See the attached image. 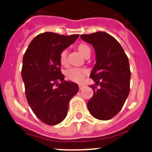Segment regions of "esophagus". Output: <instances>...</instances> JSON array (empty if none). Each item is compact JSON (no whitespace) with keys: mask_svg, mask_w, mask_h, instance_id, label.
<instances>
[{"mask_svg":"<svg viewBox=\"0 0 152 152\" xmlns=\"http://www.w3.org/2000/svg\"><path fill=\"white\" fill-rule=\"evenodd\" d=\"M78 87H79V89H80V90H82L83 88H84V84H79Z\"/></svg>","mask_w":152,"mask_h":152,"instance_id":"obj_1","label":"esophagus"}]
</instances>
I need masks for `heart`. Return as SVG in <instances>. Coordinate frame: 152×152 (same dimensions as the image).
Segmentation results:
<instances>
[{
  "instance_id": "obj_1",
  "label": "heart",
  "mask_w": 152,
  "mask_h": 152,
  "mask_svg": "<svg viewBox=\"0 0 152 152\" xmlns=\"http://www.w3.org/2000/svg\"><path fill=\"white\" fill-rule=\"evenodd\" d=\"M78 51L82 56H84L86 52L90 50V48L85 44H80L78 45ZM59 61L61 65H65L67 64V51L63 50L61 52L59 56ZM87 70L84 68H69L65 72V76L68 80L74 81V82L80 83L82 82L84 78V76L87 75Z\"/></svg>"
}]
</instances>
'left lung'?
Segmentation results:
<instances>
[{"label":"left lung","mask_w":152,"mask_h":152,"mask_svg":"<svg viewBox=\"0 0 152 152\" xmlns=\"http://www.w3.org/2000/svg\"><path fill=\"white\" fill-rule=\"evenodd\" d=\"M96 52V64L90 77L94 95L88 102L89 112L100 120L112 119L121 110L130 90L129 63L123 47L105 32L81 35Z\"/></svg>","instance_id":"left-lung-1"}]
</instances>
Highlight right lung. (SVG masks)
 <instances>
[{"label":"right lung","instance_id":"right-lung-1","mask_svg":"<svg viewBox=\"0 0 152 152\" xmlns=\"http://www.w3.org/2000/svg\"><path fill=\"white\" fill-rule=\"evenodd\" d=\"M78 36L41 33L31 41L23 56L21 75L26 100L37 118L47 125L64 120L70 100L79 90L77 84L64 80L59 61L61 52Z\"/></svg>","mask_w":152,"mask_h":152}]
</instances>
